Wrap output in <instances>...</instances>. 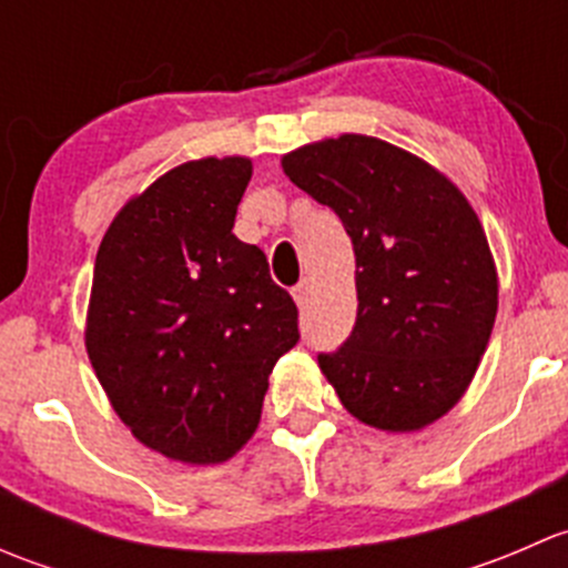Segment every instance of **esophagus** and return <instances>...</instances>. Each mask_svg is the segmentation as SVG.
I'll list each match as a JSON object with an SVG mask.
<instances>
[{"instance_id": "1", "label": "esophagus", "mask_w": 568, "mask_h": 568, "mask_svg": "<svg viewBox=\"0 0 568 568\" xmlns=\"http://www.w3.org/2000/svg\"><path fill=\"white\" fill-rule=\"evenodd\" d=\"M291 294H294L296 305L305 307L307 305V296H311V283H307V280H302L300 285H294V291H291Z\"/></svg>"}]
</instances>
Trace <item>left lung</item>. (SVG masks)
Returning a JSON list of instances; mask_svg holds the SVG:
<instances>
[{
	"label": "left lung",
	"instance_id": "1",
	"mask_svg": "<svg viewBox=\"0 0 568 568\" xmlns=\"http://www.w3.org/2000/svg\"><path fill=\"white\" fill-rule=\"evenodd\" d=\"M341 216L357 257V321L318 365L357 420L417 432L473 382L497 316V272L467 197L423 159L343 134L283 156Z\"/></svg>",
	"mask_w": 568,
	"mask_h": 568
}]
</instances>
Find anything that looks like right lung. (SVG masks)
<instances>
[{
  "label": "right lung",
  "instance_id": "1",
  "mask_svg": "<svg viewBox=\"0 0 568 568\" xmlns=\"http://www.w3.org/2000/svg\"><path fill=\"white\" fill-rule=\"evenodd\" d=\"M250 178L242 156L170 170L123 205L95 255L90 363L120 420L168 459H231L300 341L266 255L233 236Z\"/></svg>",
  "mask_w": 568,
  "mask_h": 568
}]
</instances>
